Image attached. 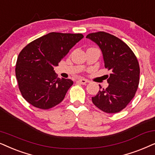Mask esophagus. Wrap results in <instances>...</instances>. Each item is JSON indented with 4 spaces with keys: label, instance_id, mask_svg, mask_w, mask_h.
Returning <instances> with one entry per match:
<instances>
[{
    "label": "esophagus",
    "instance_id": "obj_1",
    "mask_svg": "<svg viewBox=\"0 0 155 155\" xmlns=\"http://www.w3.org/2000/svg\"><path fill=\"white\" fill-rule=\"evenodd\" d=\"M78 81H79L80 84H84H84H86V83H88V80H87V79H79Z\"/></svg>",
    "mask_w": 155,
    "mask_h": 155
}]
</instances>
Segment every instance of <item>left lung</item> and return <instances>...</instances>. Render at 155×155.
<instances>
[{"mask_svg":"<svg viewBox=\"0 0 155 155\" xmlns=\"http://www.w3.org/2000/svg\"><path fill=\"white\" fill-rule=\"evenodd\" d=\"M102 51L105 67L111 74L108 86L92 97V102L104 112L115 113L127 106L135 96L140 81L139 63L135 54L124 42L105 32L91 33L86 36Z\"/></svg>","mask_w":155,"mask_h":155,"instance_id":"left-lung-1","label":"left lung"}]
</instances>
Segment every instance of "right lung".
<instances>
[{"instance_id": "obj_1", "label": "right lung", "mask_w": 155, "mask_h": 155, "mask_svg": "<svg viewBox=\"0 0 155 155\" xmlns=\"http://www.w3.org/2000/svg\"><path fill=\"white\" fill-rule=\"evenodd\" d=\"M83 38L82 34L50 32L22 49L15 76L22 96L29 104L47 110L62 101L73 81L57 78L54 67Z\"/></svg>"}]
</instances>
